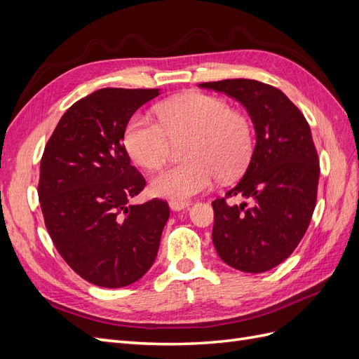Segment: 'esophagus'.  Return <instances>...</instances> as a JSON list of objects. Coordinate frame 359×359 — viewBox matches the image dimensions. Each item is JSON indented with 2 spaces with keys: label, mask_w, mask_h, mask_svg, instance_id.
<instances>
[{
  "label": "esophagus",
  "mask_w": 359,
  "mask_h": 359,
  "mask_svg": "<svg viewBox=\"0 0 359 359\" xmlns=\"http://www.w3.org/2000/svg\"><path fill=\"white\" fill-rule=\"evenodd\" d=\"M191 203L189 201H170L169 202V206L172 211H181L184 208H189Z\"/></svg>",
  "instance_id": "34e87169"
}]
</instances>
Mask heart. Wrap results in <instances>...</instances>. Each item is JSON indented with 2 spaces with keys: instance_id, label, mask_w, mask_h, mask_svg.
I'll list each match as a JSON object with an SVG mask.
<instances>
[{
  "instance_id": "heart-1",
  "label": "heart",
  "mask_w": 359,
  "mask_h": 359,
  "mask_svg": "<svg viewBox=\"0 0 359 359\" xmlns=\"http://www.w3.org/2000/svg\"><path fill=\"white\" fill-rule=\"evenodd\" d=\"M158 121L145 115L130 119L124 144L140 168L157 170L165 165L172 140L189 137L181 165L151 181V191L173 201H186L208 190L219 178L231 180L248 166L253 154V130L245 115L231 109L220 97L187 93L163 102Z\"/></svg>"
}]
</instances>
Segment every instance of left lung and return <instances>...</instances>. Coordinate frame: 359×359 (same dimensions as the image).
<instances>
[{
  "instance_id": "8db88e82",
  "label": "left lung",
  "mask_w": 359,
  "mask_h": 359,
  "mask_svg": "<svg viewBox=\"0 0 359 359\" xmlns=\"http://www.w3.org/2000/svg\"><path fill=\"white\" fill-rule=\"evenodd\" d=\"M240 102L256 147L243 180L212 202V243L224 264L265 273L286 260L306 233L318 199L319 157L306 116L276 86L253 79L203 82ZM241 196L249 203L231 205Z\"/></svg>"
}]
</instances>
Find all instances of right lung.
Returning <instances> with one entry per match:
<instances>
[{
	"label": "right lung",
	"instance_id": "1",
	"mask_svg": "<svg viewBox=\"0 0 359 359\" xmlns=\"http://www.w3.org/2000/svg\"><path fill=\"white\" fill-rule=\"evenodd\" d=\"M158 90L103 88L70 106L40 161L39 199L53 245L83 280L100 287L135 283L154 264L166 201H128L145 178L123 144L132 115Z\"/></svg>",
	"mask_w": 359,
	"mask_h": 359
}]
</instances>
